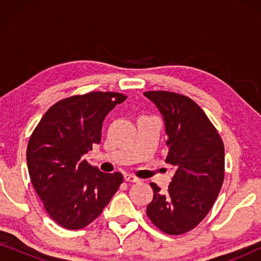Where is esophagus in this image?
I'll list each match as a JSON object with an SVG mask.
<instances>
[{
    "mask_svg": "<svg viewBox=\"0 0 261 261\" xmlns=\"http://www.w3.org/2000/svg\"><path fill=\"white\" fill-rule=\"evenodd\" d=\"M123 178H124V180L129 181V183H138V181L140 180L138 177H135V176H133V174H129V173L124 174Z\"/></svg>",
    "mask_w": 261,
    "mask_h": 261,
    "instance_id": "esophagus-1",
    "label": "esophagus"
}]
</instances>
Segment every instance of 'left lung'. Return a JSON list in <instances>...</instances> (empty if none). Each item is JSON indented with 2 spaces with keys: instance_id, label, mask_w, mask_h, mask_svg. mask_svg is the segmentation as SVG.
Returning a JSON list of instances; mask_svg holds the SVG:
<instances>
[{
  "instance_id": "obj_1",
  "label": "left lung",
  "mask_w": 261,
  "mask_h": 261,
  "mask_svg": "<svg viewBox=\"0 0 261 261\" xmlns=\"http://www.w3.org/2000/svg\"><path fill=\"white\" fill-rule=\"evenodd\" d=\"M162 114L174 174L166 192L154 183L147 216L164 233L194 229L213 208L224 178L222 139L205 113L187 96L169 91L144 92Z\"/></svg>"
}]
</instances>
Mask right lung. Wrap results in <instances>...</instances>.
<instances>
[{"instance_id":"add662e5","label":"right lung","mask_w":261,"mask_h":261,"mask_svg":"<svg viewBox=\"0 0 261 261\" xmlns=\"http://www.w3.org/2000/svg\"><path fill=\"white\" fill-rule=\"evenodd\" d=\"M127 96L94 91L53 105L27 146L32 184L51 219L66 229H81L101 215L123 177L89 165L83 155L101 142L102 123Z\"/></svg>"}]
</instances>
